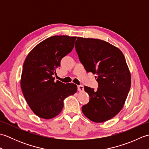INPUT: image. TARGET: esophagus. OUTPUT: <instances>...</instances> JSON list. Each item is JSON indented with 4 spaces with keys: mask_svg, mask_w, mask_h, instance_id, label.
<instances>
[{
    "mask_svg": "<svg viewBox=\"0 0 149 149\" xmlns=\"http://www.w3.org/2000/svg\"><path fill=\"white\" fill-rule=\"evenodd\" d=\"M77 88L79 91H83L84 90V87L83 85H79V86H77Z\"/></svg>",
    "mask_w": 149,
    "mask_h": 149,
    "instance_id": "esophagus-1",
    "label": "esophagus"
}]
</instances>
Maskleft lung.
<instances>
[{
	"mask_svg": "<svg viewBox=\"0 0 149 149\" xmlns=\"http://www.w3.org/2000/svg\"><path fill=\"white\" fill-rule=\"evenodd\" d=\"M75 47L88 72L97 76V90L84 86L90 101L82 107L94 122H106L123 108L131 88V77L125 57L118 48L99 39L77 37Z\"/></svg>",
	"mask_w": 149,
	"mask_h": 149,
	"instance_id": "1",
	"label": "left lung"
}]
</instances>
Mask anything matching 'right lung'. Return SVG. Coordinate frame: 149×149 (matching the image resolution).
Masks as SVG:
<instances>
[{
	"instance_id": "obj_1",
	"label": "right lung",
	"mask_w": 149,
	"mask_h": 149,
	"mask_svg": "<svg viewBox=\"0 0 149 149\" xmlns=\"http://www.w3.org/2000/svg\"><path fill=\"white\" fill-rule=\"evenodd\" d=\"M76 38H48L34 47L25 59L22 91L31 110L40 118L50 119L59 115L64 106L63 100L76 93V84L55 81L54 77L61 59L74 48Z\"/></svg>"
}]
</instances>
